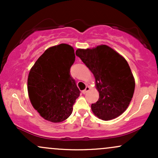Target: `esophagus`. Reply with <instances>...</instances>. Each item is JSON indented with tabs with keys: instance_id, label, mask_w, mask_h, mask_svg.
I'll use <instances>...</instances> for the list:
<instances>
[{
	"instance_id": "esophagus-1",
	"label": "esophagus",
	"mask_w": 158,
	"mask_h": 158,
	"mask_svg": "<svg viewBox=\"0 0 158 158\" xmlns=\"http://www.w3.org/2000/svg\"><path fill=\"white\" fill-rule=\"evenodd\" d=\"M89 90H90V87L89 86H86V88H85V89L84 90H82V93L83 94H86L87 92L88 91H89Z\"/></svg>"
}]
</instances>
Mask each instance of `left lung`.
Listing matches in <instances>:
<instances>
[{"label":"left lung","instance_id":"obj_1","mask_svg":"<svg viewBox=\"0 0 158 158\" xmlns=\"http://www.w3.org/2000/svg\"><path fill=\"white\" fill-rule=\"evenodd\" d=\"M76 55L95 78L99 98L91 105L94 115L106 121L117 118L127 109L135 92V78L127 61L105 44L77 49Z\"/></svg>","mask_w":158,"mask_h":158}]
</instances>
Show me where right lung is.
Wrapping results in <instances>:
<instances>
[{
  "label": "right lung",
  "instance_id": "obj_1",
  "mask_svg": "<svg viewBox=\"0 0 158 158\" xmlns=\"http://www.w3.org/2000/svg\"><path fill=\"white\" fill-rule=\"evenodd\" d=\"M75 58L73 47L56 45L47 49L30 69L27 79L29 98L46 120L60 123L72 114L80 94L70 75Z\"/></svg>",
  "mask_w": 158,
  "mask_h": 158
}]
</instances>
